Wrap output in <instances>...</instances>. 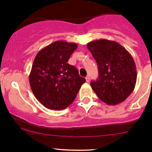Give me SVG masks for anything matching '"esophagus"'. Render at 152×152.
<instances>
[{"mask_svg":"<svg viewBox=\"0 0 152 152\" xmlns=\"http://www.w3.org/2000/svg\"><path fill=\"white\" fill-rule=\"evenodd\" d=\"M85 79H86V82H90V76H87V77L85 78Z\"/></svg>","mask_w":152,"mask_h":152,"instance_id":"obj_1","label":"esophagus"}]
</instances>
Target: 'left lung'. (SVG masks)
<instances>
[{
	"label": "left lung",
	"instance_id": "1",
	"mask_svg": "<svg viewBox=\"0 0 152 152\" xmlns=\"http://www.w3.org/2000/svg\"><path fill=\"white\" fill-rule=\"evenodd\" d=\"M96 61L99 76L90 83L99 99L108 105L124 102L134 90L136 65L132 55L115 41L101 39L87 43Z\"/></svg>",
	"mask_w": 152,
	"mask_h": 152
}]
</instances>
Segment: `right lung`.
Instances as JSON below:
<instances>
[{"instance_id": "right-lung-1", "label": "right lung", "mask_w": 152, "mask_h": 152, "mask_svg": "<svg viewBox=\"0 0 152 152\" xmlns=\"http://www.w3.org/2000/svg\"><path fill=\"white\" fill-rule=\"evenodd\" d=\"M73 42L56 41L39 50L29 75V83L36 99L48 109L62 110L76 99L86 82L78 70L67 63L77 48Z\"/></svg>"}]
</instances>
